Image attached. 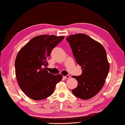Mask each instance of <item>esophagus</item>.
Returning a JSON list of instances; mask_svg holds the SVG:
<instances>
[{"label":"esophagus","mask_w":125,"mask_h":125,"mask_svg":"<svg viewBox=\"0 0 125 125\" xmlns=\"http://www.w3.org/2000/svg\"><path fill=\"white\" fill-rule=\"evenodd\" d=\"M63 77H64V79H69V78L70 77V75H68L67 76H63Z\"/></svg>","instance_id":"1"}]
</instances>
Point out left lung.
<instances>
[{"label":"left lung","instance_id":"8db88e82","mask_svg":"<svg viewBox=\"0 0 125 125\" xmlns=\"http://www.w3.org/2000/svg\"><path fill=\"white\" fill-rule=\"evenodd\" d=\"M66 40L82 69L81 75L72 76L78 82L73 94L83 100L92 98L104 87L108 74L109 63L106 51L101 43L83 33L70 35Z\"/></svg>","mask_w":125,"mask_h":125}]
</instances>
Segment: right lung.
<instances>
[{
    "mask_svg": "<svg viewBox=\"0 0 125 125\" xmlns=\"http://www.w3.org/2000/svg\"><path fill=\"white\" fill-rule=\"evenodd\" d=\"M64 37L37 36L19 51L15 60L17 80L22 91L30 99L39 101L50 96L62 79L61 74L49 73L46 65L51 51Z\"/></svg>",
    "mask_w": 125,
    "mask_h": 125,
    "instance_id": "add662e5",
    "label": "right lung"
}]
</instances>
